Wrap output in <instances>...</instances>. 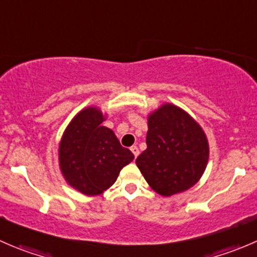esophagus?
<instances>
[{
    "label": "esophagus",
    "mask_w": 257,
    "mask_h": 257,
    "mask_svg": "<svg viewBox=\"0 0 257 257\" xmlns=\"http://www.w3.org/2000/svg\"><path fill=\"white\" fill-rule=\"evenodd\" d=\"M131 150H132V153H133L134 154V157H138L139 155V149H138V147H137V145H133V147L131 148Z\"/></svg>",
    "instance_id": "1"
}]
</instances>
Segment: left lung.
Returning a JSON list of instances; mask_svg holds the SVG:
<instances>
[{
    "label": "left lung",
    "mask_w": 257,
    "mask_h": 257,
    "mask_svg": "<svg viewBox=\"0 0 257 257\" xmlns=\"http://www.w3.org/2000/svg\"><path fill=\"white\" fill-rule=\"evenodd\" d=\"M208 158L200 125L180 108L164 104L148 118L147 149L136 163L153 190L170 196L198 183Z\"/></svg>",
    "instance_id": "1"
}]
</instances>
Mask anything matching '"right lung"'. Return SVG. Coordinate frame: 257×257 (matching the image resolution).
Here are the masks:
<instances>
[{"label": "right lung", "instance_id": "right-lung-1", "mask_svg": "<svg viewBox=\"0 0 257 257\" xmlns=\"http://www.w3.org/2000/svg\"><path fill=\"white\" fill-rule=\"evenodd\" d=\"M97 108L77 114L59 145V165L63 177L85 195H98L113 185L120 170L134 159L107 126Z\"/></svg>", "mask_w": 257, "mask_h": 257}]
</instances>
